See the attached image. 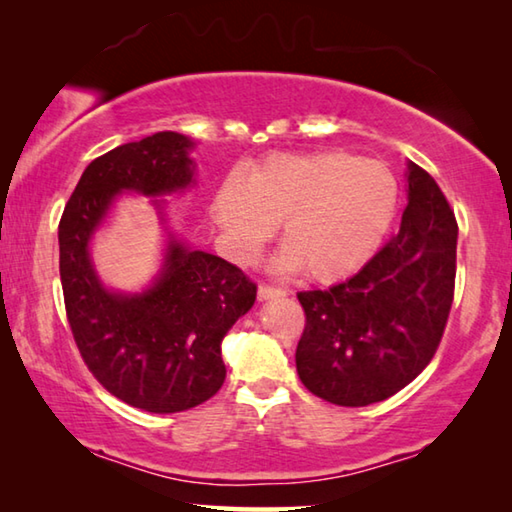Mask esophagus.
I'll list each match as a JSON object with an SVG mask.
<instances>
[{
	"label": "esophagus",
	"mask_w": 512,
	"mask_h": 512,
	"mask_svg": "<svg viewBox=\"0 0 512 512\" xmlns=\"http://www.w3.org/2000/svg\"><path fill=\"white\" fill-rule=\"evenodd\" d=\"M284 289H280V287H273V284H266V282H262L259 284V289H257V296H259V300H271V298H282L284 296Z\"/></svg>",
	"instance_id": "34e87169"
}]
</instances>
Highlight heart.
Wrapping results in <instances>:
<instances>
[{
    "label": "heart",
    "instance_id": "obj_1",
    "mask_svg": "<svg viewBox=\"0 0 512 512\" xmlns=\"http://www.w3.org/2000/svg\"><path fill=\"white\" fill-rule=\"evenodd\" d=\"M400 183L381 160L348 151L273 153L219 185L212 214L239 262H253L282 223L284 268L318 282L352 275L377 253L397 214Z\"/></svg>",
    "mask_w": 512,
    "mask_h": 512
}]
</instances>
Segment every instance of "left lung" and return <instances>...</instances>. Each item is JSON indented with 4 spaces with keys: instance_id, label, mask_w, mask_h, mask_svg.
Returning <instances> with one entry per match:
<instances>
[{
    "instance_id": "8db88e82",
    "label": "left lung",
    "mask_w": 512,
    "mask_h": 512,
    "mask_svg": "<svg viewBox=\"0 0 512 512\" xmlns=\"http://www.w3.org/2000/svg\"><path fill=\"white\" fill-rule=\"evenodd\" d=\"M456 237L443 189L411 162L400 232L350 280L298 293L305 329L296 368L311 393L368 406L429 366L454 302Z\"/></svg>"
}]
</instances>
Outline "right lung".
<instances>
[{
    "mask_svg": "<svg viewBox=\"0 0 512 512\" xmlns=\"http://www.w3.org/2000/svg\"><path fill=\"white\" fill-rule=\"evenodd\" d=\"M194 142L164 131L121 144L88 164L58 223L60 284L76 348L94 379L151 413L203 404L223 386L221 341L253 307L257 284L225 259L171 241L142 296L101 287L88 241L124 189L169 194L192 183Z\"/></svg>",
    "mask_w": 512,
    "mask_h": 512,
    "instance_id": "right-lung-1",
    "label": "right lung"
}]
</instances>
